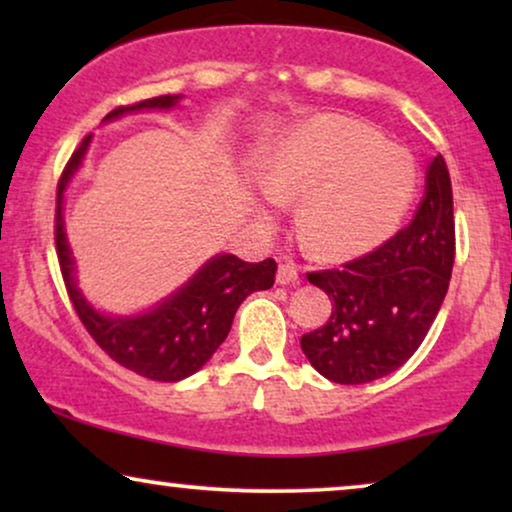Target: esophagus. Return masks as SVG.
<instances>
[{
    "label": "esophagus",
    "mask_w": 512,
    "mask_h": 512,
    "mask_svg": "<svg viewBox=\"0 0 512 512\" xmlns=\"http://www.w3.org/2000/svg\"><path fill=\"white\" fill-rule=\"evenodd\" d=\"M298 279H300V272H298L296 263L286 261V263L279 265V270H277V282L279 284H296Z\"/></svg>",
    "instance_id": "34e87169"
}]
</instances>
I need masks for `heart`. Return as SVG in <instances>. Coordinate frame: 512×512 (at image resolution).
<instances>
[{
  "mask_svg": "<svg viewBox=\"0 0 512 512\" xmlns=\"http://www.w3.org/2000/svg\"><path fill=\"white\" fill-rule=\"evenodd\" d=\"M268 198H303L300 237L319 256H349L380 244L417 188V165L366 125L317 116L279 142L265 163Z\"/></svg>",
  "mask_w": 512,
  "mask_h": 512,
  "instance_id": "obj_1",
  "label": "heart"
}]
</instances>
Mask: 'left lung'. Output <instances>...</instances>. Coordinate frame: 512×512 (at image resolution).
Masks as SVG:
<instances>
[{
  "label": "left lung",
  "instance_id": "1",
  "mask_svg": "<svg viewBox=\"0 0 512 512\" xmlns=\"http://www.w3.org/2000/svg\"><path fill=\"white\" fill-rule=\"evenodd\" d=\"M454 244L452 181L436 156L408 226L340 268L307 272L333 300L326 324L300 338L314 370L338 384H366L401 368L443 305Z\"/></svg>",
  "mask_w": 512,
  "mask_h": 512
}]
</instances>
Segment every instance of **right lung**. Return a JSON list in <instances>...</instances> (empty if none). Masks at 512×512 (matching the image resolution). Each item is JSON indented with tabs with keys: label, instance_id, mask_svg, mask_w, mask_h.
Returning a JSON list of instances; mask_svg holds the SVG:
<instances>
[{
	"label": "right lung",
	"instance_id": "obj_1",
	"mask_svg": "<svg viewBox=\"0 0 512 512\" xmlns=\"http://www.w3.org/2000/svg\"><path fill=\"white\" fill-rule=\"evenodd\" d=\"M179 95H160L128 107L109 111L104 121L137 109L174 107ZM90 135L83 137L79 149L67 160L58 181L55 198V251L67 296L72 300L81 324L104 354L132 373L156 382H179L193 375L209 361L233 326L237 307L249 293L265 291L275 284L277 263L265 258L261 263H247L242 258L223 254L209 261L191 282L156 310L132 319H111L95 312L76 289L72 277V254H69L65 228H62V191L69 177L81 165Z\"/></svg>",
	"mask_w": 512,
	"mask_h": 512
}]
</instances>
